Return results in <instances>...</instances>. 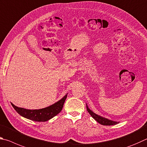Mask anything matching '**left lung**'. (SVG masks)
<instances>
[{"instance_id":"1","label":"left lung","mask_w":147,"mask_h":147,"mask_svg":"<svg viewBox=\"0 0 147 147\" xmlns=\"http://www.w3.org/2000/svg\"><path fill=\"white\" fill-rule=\"evenodd\" d=\"M86 109H87V111L88 112V113L90 114L91 116L93 117L95 120L97 121V122L100 123V124L102 125H106V126L114 125L117 124V123H119V122L113 121H112V120H109L108 119H106V118L102 117L101 116H99V115L96 114L95 113H94L93 112L91 111V110L88 109V106H87V105H86Z\"/></svg>"}]
</instances>
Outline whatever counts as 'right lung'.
Listing matches in <instances>:
<instances>
[{
	"label": "right lung",
	"instance_id": "right-lung-1",
	"mask_svg": "<svg viewBox=\"0 0 147 147\" xmlns=\"http://www.w3.org/2000/svg\"><path fill=\"white\" fill-rule=\"evenodd\" d=\"M67 97V94L64 96L63 98H62L59 101L55 102L51 106L45 108V109H38V110H28L23 109V108H19L11 103L13 107L16 110L18 114L25 118L30 119L34 121L38 122H44L48 121L59 113L63 109L64 101Z\"/></svg>",
	"mask_w": 147,
	"mask_h": 147
}]
</instances>
